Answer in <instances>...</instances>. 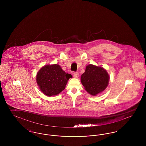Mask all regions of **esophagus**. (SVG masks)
<instances>
[{"instance_id": "1", "label": "esophagus", "mask_w": 146, "mask_h": 146, "mask_svg": "<svg viewBox=\"0 0 146 146\" xmlns=\"http://www.w3.org/2000/svg\"><path fill=\"white\" fill-rule=\"evenodd\" d=\"M73 76L74 78H78L79 76V74L78 73V72H74L73 73Z\"/></svg>"}]
</instances>
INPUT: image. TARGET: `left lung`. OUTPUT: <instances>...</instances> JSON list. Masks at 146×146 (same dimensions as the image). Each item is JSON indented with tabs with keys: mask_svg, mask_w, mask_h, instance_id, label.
<instances>
[{
	"mask_svg": "<svg viewBox=\"0 0 146 146\" xmlns=\"http://www.w3.org/2000/svg\"><path fill=\"white\" fill-rule=\"evenodd\" d=\"M110 76L104 68L89 64L81 76V82L86 91L91 95L95 96L104 91L107 87Z\"/></svg>",
	"mask_w": 146,
	"mask_h": 146,
	"instance_id": "8db88e82",
	"label": "left lung"
}]
</instances>
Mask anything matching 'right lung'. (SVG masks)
I'll use <instances>...</instances> for the list:
<instances>
[{
  "mask_svg": "<svg viewBox=\"0 0 146 146\" xmlns=\"http://www.w3.org/2000/svg\"><path fill=\"white\" fill-rule=\"evenodd\" d=\"M72 76L66 73L58 64L45 65L36 74V80L40 90L48 96L57 95L62 91Z\"/></svg>",
  "mask_w": 146,
  "mask_h": 146,
  "instance_id": "obj_1",
  "label": "right lung"
}]
</instances>
